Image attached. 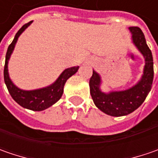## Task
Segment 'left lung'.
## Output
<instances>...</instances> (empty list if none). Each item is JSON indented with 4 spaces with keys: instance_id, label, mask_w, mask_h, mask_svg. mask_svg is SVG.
Masks as SVG:
<instances>
[{
    "instance_id": "1",
    "label": "left lung",
    "mask_w": 158,
    "mask_h": 158,
    "mask_svg": "<svg viewBox=\"0 0 158 158\" xmlns=\"http://www.w3.org/2000/svg\"><path fill=\"white\" fill-rule=\"evenodd\" d=\"M128 30L132 34L134 46L143 54L145 60L141 79L130 88L109 92H104L101 89L102 79L95 70L89 80V91L95 106L106 114L113 117L126 116L140 107L151 89L154 77L153 57L144 34L139 27H129Z\"/></svg>"
}]
</instances>
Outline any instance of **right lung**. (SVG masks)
Listing matches in <instances>:
<instances>
[{
	"mask_svg": "<svg viewBox=\"0 0 158 158\" xmlns=\"http://www.w3.org/2000/svg\"><path fill=\"white\" fill-rule=\"evenodd\" d=\"M31 23L32 21L24 24L17 31L12 43L8 47V51L6 53V60H5V66H4V82L8 88L9 94L11 95L12 98L18 105L29 110L40 112V111L46 110L52 105H54L61 98V96L63 94L64 85L67 82V80L78 71L79 66L72 67V68H69L65 69L56 79L55 82H52L49 86H46L44 88L25 90V89L18 88L16 85H15L9 77V69H8L9 60L15 49V44L18 40V38L31 24Z\"/></svg>",
	"mask_w": 158,
	"mask_h": 158,
	"instance_id": "obj_1",
	"label": "right lung"
}]
</instances>
